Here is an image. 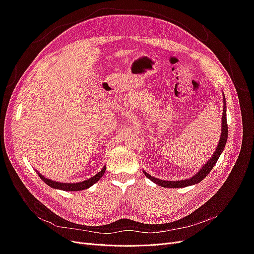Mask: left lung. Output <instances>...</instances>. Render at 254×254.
<instances>
[{"mask_svg": "<svg viewBox=\"0 0 254 254\" xmlns=\"http://www.w3.org/2000/svg\"><path fill=\"white\" fill-rule=\"evenodd\" d=\"M228 140V124H227V106H226V98L224 95V110H222V120H221V134H220V139L219 143L216 147V150L213 153L212 158L201 167V170L199 171L195 176L191 177L190 179L186 180H178V181H166V180H161L158 178H155V177L150 176L148 173L144 172L145 176L147 177L148 179H150L152 182H155L158 186L162 187V188H172V189H177V188H186L190 186H194V184H197L200 181H202L205 177L207 176L212 168L216 164L217 160L220 156V153L224 150L226 143Z\"/></svg>", "mask_w": 254, "mask_h": 254, "instance_id": "8db88e82", "label": "left lung"}]
</instances>
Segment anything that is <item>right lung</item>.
Returning a JSON list of instances; mask_svg holds the SVG:
<instances>
[{
  "instance_id": "right-lung-1",
  "label": "right lung",
  "mask_w": 254,
  "mask_h": 254,
  "mask_svg": "<svg viewBox=\"0 0 254 254\" xmlns=\"http://www.w3.org/2000/svg\"><path fill=\"white\" fill-rule=\"evenodd\" d=\"M105 172H106V166H104L103 170L101 172H98L95 176L91 177L90 179L81 181V182H77V183H61V182L53 181L51 179L45 178L44 176H42L40 173H38V172H37V174L39 175V177H40L42 181H44L45 183L48 184V186H50L53 189L63 190H67V191H74V190H81L89 189L90 187L93 186L94 183H96L99 179L102 178V176L105 174Z\"/></svg>"
}]
</instances>
